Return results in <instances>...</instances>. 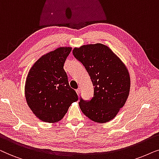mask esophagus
<instances>
[{
  "mask_svg": "<svg viewBox=\"0 0 159 159\" xmlns=\"http://www.w3.org/2000/svg\"><path fill=\"white\" fill-rule=\"evenodd\" d=\"M76 91V93H77V94L79 95L80 94V92H81V89L80 88H78V89H77L75 90Z\"/></svg>",
  "mask_w": 159,
  "mask_h": 159,
  "instance_id": "esophagus-1",
  "label": "esophagus"
}]
</instances>
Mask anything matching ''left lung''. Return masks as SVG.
<instances>
[{"mask_svg":"<svg viewBox=\"0 0 159 159\" xmlns=\"http://www.w3.org/2000/svg\"><path fill=\"white\" fill-rule=\"evenodd\" d=\"M73 54L85 67L94 86L90 100L80 98V108L93 121L108 122L124 106L129 94L127 68L111 48L102 43L75 48Z\"/></svg>","mask_w":159,"mask_h":159,"instance_id":"obj_1","label":"left lung"}]
</instances>
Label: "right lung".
Masks as SVG:
<instances>
[{
  "instance_id": "obj_1",
  "label": "right lung",
  "mask_w": 159,
  "mask_h": 159,
  "mask_svg": "<svg viewBox=\"0 0 159 159\" xmlns=\"http://www.w3.org/2000/svg\"><path fill=\"white\" fill-rule=\"evenodd\" d=\"M71 49L60 47L47 53L35 62L27 74L25 89L27 103L44 122H58L78 99L63 68Z\"/></svg>"
}]
</instances>
